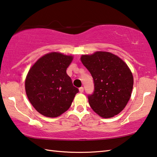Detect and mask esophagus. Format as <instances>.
Wrapping results in <instances>:
<instances>
[{"instance_id": "34e87169", "label": "esophagus", "mask_w": 157, "mask_h": 157, "mask_svg": "<svg viewBox=\"0 0 157 157\" xmlns=\"http://www.w3.org/2000/svg\"><path fill=\"white\" fill-rule=\"evenodd\" d=\"M83 91H84V88L83 87H80V88H79V92H80L81 93H83Z\"/></svg>"}]
</instances>
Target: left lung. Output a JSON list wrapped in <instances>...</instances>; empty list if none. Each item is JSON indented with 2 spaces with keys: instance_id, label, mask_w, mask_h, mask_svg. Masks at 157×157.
<instances>
[{
  "instance_id": "1",
  "label": "left lung",
  "mask_w": 157,
  "mask_h": 157,
  "mask_svg": "<svg viewBox=\"0 0 157 157\" xmlns=\"http://www.w3.org/2000/svg\"><path fill=\"white\" fill-rule=\"evenodd\" d=\"M81 60L94 80V92L88 96L90 107L105 119L119 114L133 88V75L128 65L117 55L103 51L83 54Z\"/></svg>"
}]
</instances>
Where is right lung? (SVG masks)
Segmentation results:
<instances>
[{"label": "right lung", "mask_w": 157, "mask_h": 157, "mask_svg": "<svg viewBox=\"0 0 157 157\" xmlns=\"http://www.w3.org/2000/svg\"><path fill=\"white\" fill-rule=\"evenodd\" d=\"M74 56L52 52L39 58L25 81L27 97L36 110L47 117H58L70 108L78 92L66 70Z\"/></svg>", "instance_id": "add662e5"}]
</instances>
